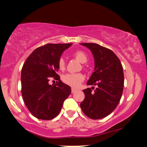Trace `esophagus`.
<instances>
[{"label":"esophagus","instance_id":"34e87169","mask_svg":"<svg viewBox=\"0 0 147 147\" xmlns=\"http://www.w3.org/2000/svg\"><path fill=\"white\" fill-rule=\"evenodd\" d=\"M76 91H77V89H75V88H73V87H72V88L71 89V92H72V94H73V93H75Z\"/></svg>","mask_w":147,"mask_h":147}]
</instances>
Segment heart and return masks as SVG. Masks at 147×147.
Wrapping results in <instances>:
<instances>
[{"label": "heart", "instance_id": "1", "mask_svg": "<svg viewBox=\"0 0 147 147\" xmlns=\"http://www.w3.org/2000/svg\"><path fill=\"white\" fill-rule=\"evenodd\" d=\"M74 55L82 63H85L88 60L87 55L83 51H77ZM58 68L60 70H64L65 69V61L62 57H61L58 61ZM84 79V75L81 73H67L63 75L62 77L63 82L73 87H79Z\"/></svg>", "mask_w": 147, "mask_h": 147}]
</instances>
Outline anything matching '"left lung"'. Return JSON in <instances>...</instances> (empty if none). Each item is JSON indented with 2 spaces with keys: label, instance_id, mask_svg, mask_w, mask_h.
<instances>
[{
  "label": "left lung",
  "instance_id": "obj_1",
  "mask_svg": "<svg viewBox=\"0 0 147 147\" xmlns=\"http://www.w3.org/2000/svg\"><path fill=\"white\" fill-rule=\"evenodd\" d=\"M88 48L94 58V72L83 90L85 99L80 105L86 116L100 119L110 115L119 102L123 90L124 75L121 63L111 49L96 43H80Z\"/></svg>",
  "mask_w": 147,
  "mask_h": 147
}]
</instances>
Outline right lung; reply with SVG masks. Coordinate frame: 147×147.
Returning <instances> with one entry per match:
<instances>
[{"instance_id": "1", "label": "right lung", "mask_w": 147, "mask_h": 147, "mask_svg": "<svg viewBox=\"0 0 147 147\" xmlns=\"http://www.w3.org/2000/svg\"><path fill=\"white\" fill-rule=\"evenodd\" d=\"M68 44H47L28 57L21 72L22 95L30 112L39 119L50 120L59 114L64 100L71 93L69 85L60 80L58 61ZM51 77L55 85L49 83Z\"/></svg>"}]
</instances>
